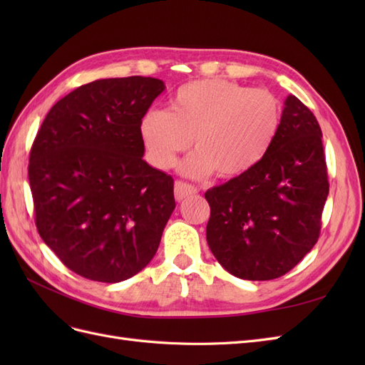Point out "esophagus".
Masks as SVG:
<instances>
[{
    "mask_svg": "<svg viewBox=\"0 0 365 365\" xmlns=\"http://www.w3.org/2000/svg\"><path fill=\"white\" fill-rule=\"evenodd\" d=\"M173 193H175L176 201H182V200H185V197L197 193V190H196V187H193L190 184L182 182V181H176L175 187H173Z\"/></svg>",
    "mask_w": 365,
    "mask_h": 365,
    "instance_id": "obj_1",
    "label": "esophagus"
}]
</instances>
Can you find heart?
<instances>
[{
	"instance_id": "b5f03b06",
	"label": "heart",
	"mask_w": 365,
	"mask_h": 365,
	"mask_svg": "<svg viewBox=\"0 0 365 365\" xmlns=\"http://www.w3.org/2000/svg\"><path fill=\"white\" fill-rule=\"evenodd\" d=\"M280 120L282 103L272 93L202 79L180 86L169 111L149 109L140 121V135L158 169H170L192 140L195 153L181 164V172L195 178L216 172L219 178L231 180L267 157Z\"/></svg>"
}]
</instances>
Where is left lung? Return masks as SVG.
<instances>
[{
    "instance_id": "8db88e82",
    "label": "left lung",
    "mask_w": 365,
    "mask_h": 365,
    "mask_svg": "<svg viewBox=\"0 0 365 365\" xmlns=\"http://www.w3.org/2000/svg\"><path fill=\"white\" fill-rule=\"evenodd\" d=\"M322 138L311 109L289 94L267 157L205 192L207 244L235 277H282L317 244L329 195Z\"/></svg>"
}]
</instances>
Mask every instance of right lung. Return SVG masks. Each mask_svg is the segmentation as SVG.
Returning a JSON list of instances; mask_svg holds the SVG:
<instances>
[{
    "label": "right lung",
    "mask_w": 365,
    "mask_h": 365,
    "mask_svg": "<svg viewBox=\"0 0 365 365\" xmlns=\"http://www.w3.org/2000/svg\"><path fill=\"white\" fill-rule=\"evenodd\" d=\"M164 90L153 77L98 79L61 98L38 130L29 161L35 222L85 279L123 282L158 250L173 180L143 160L140 121Z\"/></svg>",
    "instance_id": "obj_1"
}]
</instances>
